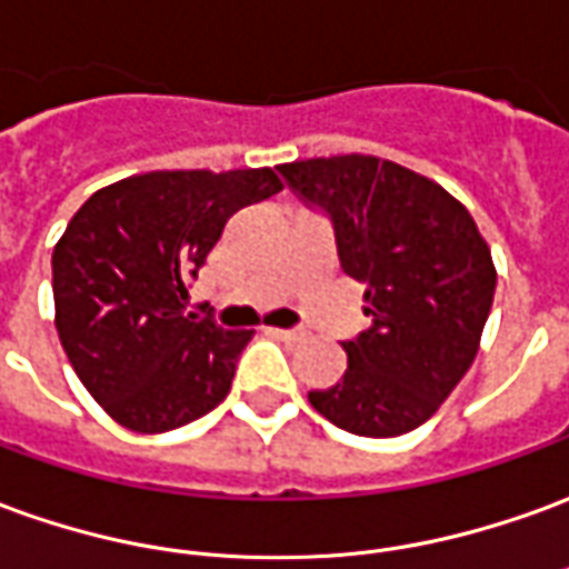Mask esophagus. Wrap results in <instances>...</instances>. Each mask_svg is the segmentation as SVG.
<instances>
[{"instance_id": "obj_1", "label": "esophagus", "mask_w": 569, "mask_h": 569, "mask_svg": "<svg viewBox=\"0 0 569 569\" xmlns=\"http://www.w3.org/2000/svg\"><path fill=\"white\" fill-rule=\"evenodd\" d=\"M273 336H277V339H283V341H301L305 339V332H301V329H271Z\"/></svg>"}]
</instances>
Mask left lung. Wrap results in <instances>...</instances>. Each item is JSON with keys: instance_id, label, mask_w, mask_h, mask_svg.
I'll use <instances>...</instances> for the list:
<instances>
[{"instance_id": "1", "label": "left lung", "mask_w": 569, "mask_h": 569, "mask_svg": "<svg viewBox=\"0 0 569 569\" xmlns=\"http://www.w3.org/2000/svg\"><path fill=\"white\" fill-rule=\"evenodd\" d=\"M298 200L329 216L341 271L367 286L372 320L341 348V381L311 407L360 437H397L428 422L462 381L490 317L496 268L462 202L379 157L283 162Z\"/></svg>"}]
</instances>
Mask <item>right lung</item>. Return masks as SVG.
Returning a JSON list of instances; mask_svg holds the SVG:
<instances>
[{
	"label": "right lung",
	"mask_w": 569,
	"mask_h": 569,
	"mask_svg": "<svg viewBox=\"0 0 569 569\" xmlns=\"http://www.w3.org/2000/svg\"><path fill=\"white\" fill-rule=\"evenodd\" d=\"M283 190L273 169L147 172L82 202L51 256L54 326L110 419L162 435L216 409L256 329L184 313L228 218Z\"/></svg>",
	"instance_id": "add662e5"
}]
</instances>
